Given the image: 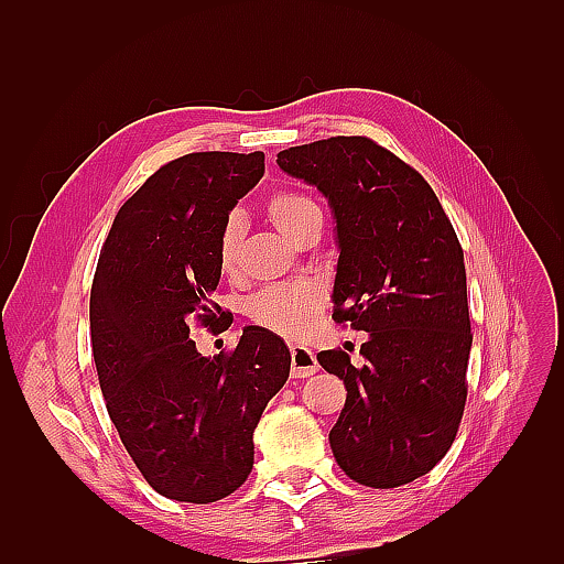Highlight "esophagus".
Returning a JSON list of instances; mask_svg holds the SVG:
<instances>
[{
  "label": "esophagus",
  "mask_w": 564,
  "mask_h": 564,
  "mask_svg": "<svg viewBox=\"0 0 564 564\" xmlns=\"http://www.w3.org/2000/svg\"><path fill=\"white\" fill-rule=\"evenodd\" d=\"M319 369L317 357L313 350L303 346H292V377L294 379H308Z\"/></svg>",
  "instance_id": "34e87169"
}]
</instances>
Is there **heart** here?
I'll list each match as a JSON object with an SVG mask.
<instances>
[{
  "label": "heart",
  "mask_w": 564,
  "mask_h": 564,
  "mask_svg": "<svg viewBox=\"0 0 564 564\" xmlns=\"http://www.w3.org/2000/svg\"><path fill=\"white\" fill-rule=\"evenodd\" d=\"M265 214L272 220V226L294 242L311 226L322 224V209L317 207V202L296 191H282L272 195L265 204ZM242 240L245 220L240 214H232L218 235V268L224 275H235L237 272ZM322 303L324 292L315 282L275 284L253 294L247 303V313L256 324H261V327L270 332L299 338L311 332Z\"/></svg>",
  "instance_id": "b5f03b06"
}]
</instances>
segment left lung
Here are the masks:
<instances>
[{"instance_id": "8db88e82", "label": "left lung", "mask_w": 564, "mask_h": 564, "mask_svg": "<svg viewBox=\"0 0 564 564\" xmlns=\"http://www.w3.org/2000/svg\"><path fill=\"white\" fill-rule=\"evenodd\" d=\"M278 164L329 199L334 319L367 332L360 367L344 350L317 352L348 390L329 433L336 464L373 489L414 482L449 452L466 406L464 249L433 187L365 135L289 148Z\"/></svg>"}]
</instances>
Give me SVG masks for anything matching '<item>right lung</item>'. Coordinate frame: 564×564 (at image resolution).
<instances>
[{
  "label": "right lung",
  "instance_id": "1",
  "mask_svg": "<svg viewBox=\"0 0 564 564\" xmlns=\"http://www.w3.org/2000/svg\"><path fill=\"white\" fill-rule=\"evenodd\" d=\"M263 152H191L117 212L91 286V348L119 440L158 494L226 499L253 468V431L292 355L263 327L204 357L191 322L220 327L218 235L265 172Z\"/></svg>",
  "mask_w": 564,
  "mask_h": 564
}]
</instances>
